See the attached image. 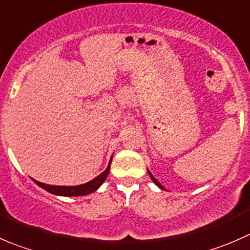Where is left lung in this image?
I'll list each match as a JSON object with an SVG mask.
<instances>
[{
	"instance_id": "8db88e82",
	"label": "left lung",
	"mask_w": 250,
	"mask_h": 250,
	"mask_svg": "<svg viewBox=\"0 0 250 250\" xmlns=\"http://www.w3.org/2000/svg\"><path fill=\"white\" fill-rule=\"evenodd\" d=\"M148 174H149V176H150V179H152V181H153V182H154V184H155V185H157V186H158V187H159V188H160V189H164V191H165V187H164V186H163V185H162V184H160V182H159V181H158V180H155V177H154V176H153V175H152V172H150V171H149V170H148Z\"/></svg>"
}]
</instances>
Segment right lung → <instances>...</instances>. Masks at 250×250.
Instances as JSON below:
<instances>
[{
  "instance_id": "add662e5",
  "label": "right lung",
  "mask_w": 250,
  "mask_h": 250,
  "mask_svg": "<svg viewBox=\"0 0 250 250\" xmlns=\"http://www.w3.org/2000/svg\"><path fill=\"white\" fill-rule=\"evenodd\" d=\"M113 157H110L109 163H108V167L102 174L98 175L97 177H95L91 181L86 182V184L78 185V186H54V185H47L42 184L40 181H36V180L31 179L35 182L38 186H40L41 188H43L44 191L49 192L52 194H56V196H63V197H78V196H87V194L93 193L95 191H97L101 187V185L105 181L107 176L109 175L110 171V164H112Z\"/></svg>"
}]
</instances>
